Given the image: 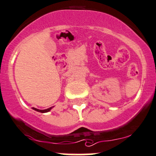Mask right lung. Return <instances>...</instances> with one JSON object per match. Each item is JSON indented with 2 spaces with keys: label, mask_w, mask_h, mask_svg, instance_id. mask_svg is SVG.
Returning <instances> with one entry per match:
<instances>
[{
  "label": "right lung",
  "mask_w": 156,
  "mask_h": 156,
  "mask_svg": "<svg viewBox=\"0 0 156 156\" xmlns=\"http://www.w3.org/2000/svg\"><path fill=\"white\" fill-rule=\"evenodd\" d=\"M33 109H34V110L37 111V112H47L52 109V107L48 108V109H44V110H41V109H36V108H34V107H33Z\"/></svg>",
  "instance_id": "1"
}]
</instances>
